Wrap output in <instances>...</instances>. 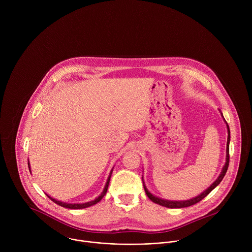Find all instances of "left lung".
I'll list each match as a JSON object with an SVG mask.
<instances>
[{"label":"left lung","instance_id":"8db88e82","mask_svg":"<svg viewBox=\"0 0 252 252\" xmlns=\"http://www.w3.org/2000/svg\"><path fill=\"white\" fill-rule=\"evenodd\" d=\"M222 115V114H221ZM225 124H226V126H227V143H226V161H225V164L221 170V173L220 174V176L217 178V181H215L208 189H206L202 193H200L199 195L191 198V199H189V200H179V201H176V200H166V199H162V198H159L154 194H152L147 187L145 186V182H143V177H142V184H143V188H145V191L147 193V195L149 196V198L154 201L155 203H158L161 206H165V207H168V208H183V207H188V206H190V205H193L197 202H199L201 199H203L207 194L210 193V191H212V189H214L215 188H217L220 182L222 181V178L224 177L226 171H227V168H228V164H229V141H230V130H229V126L226 123V121L224 120Z\"/></svg>","mask_w":252,"mask_h":252}]
</instances>
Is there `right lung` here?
I'll return each mask as SVG.
<instances>
[{"instance_id": "add662e5", "label": "right lung", "mask_w": 252, "mask_h": 252, "mask_svg": "<svg viewBox=\"0 0 252 252\" xmlns=\"http://www.w3.org/2000/svg\"><path fill=\"white\" fill-rule=\"evenodd\" d=\"M28 165H29V168H30V162H29V161H28ZM113 169H114V168H113ZM113 169L111 170L109 177H107V181H106V184H105V186H104V189H103L102 192L100 193V195H99L98 197H96L95 199H94V200H92V201L85 202V203H67V202L59 201V200H57V199L51 197L50 195H48V194H47V195H48V197H49L50 199H52L55 203H57V204H59V205H61V206H63V207H65V208H70V209H82V208H86V207L92 206V205L97 203L98 201H100V199L105 195V193H106V191H107V188H109V185H110V179H111V176H112V173H113ZM30 171H31V168H30Z\"/></svg>"}]
</instances>
